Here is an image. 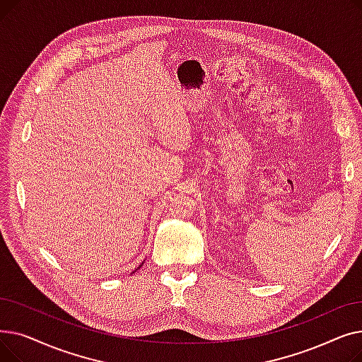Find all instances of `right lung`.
<instances>
[{
  "label": "right lung",
  "instance_id": "1",
  "mask_svg": "<svg viewBox=\"0 0 362 362\" xmlns=\"http://www.w3.org/2000/svg\"><path fill=\"white\" fill-rule=\"evenodd\" d=\"M142 264H144V262H142ZM142 264H141V265H142ZM141 265H139V267H138V269H141ZM138 269H136V270H138ZM136 270H135V272H136ZM135 272H133V273H135Z\"/></svg>",
  "mask_w": 362,
  "mask_h": 362
}]
</instances>
